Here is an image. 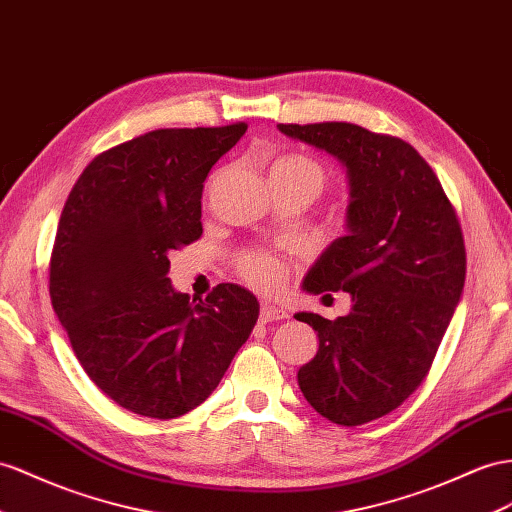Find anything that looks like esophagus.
<instances>
[{"instance_id": "34e87169", "label": "esophagus", "mask_w": 512, "mask_h": 512, "mask_svg": "<svg viewBox=\"0 0 512 512\" xmlns=\"http://www.w3.org/2000/svg\"><path fill=\"white\" fill-rule=\"evenodd\" d=\"M287 313L281 307H274L270 303H264L259 309V320L261 322H277V320H285Z\"/></svg>"}]
</instances>
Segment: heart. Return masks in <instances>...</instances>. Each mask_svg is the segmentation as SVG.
<instances>
[{"mask_svg":"<svg viewBox=\"0 0 512 512\" xmlns=\"http://www.w3.org/2000/svg\"><path fill=\"white\" fill-rule=\"evenodd\" d=\"M220 177L222 175H216L212 186H216ZM270 179L272 186H296L318 196L326 188L329 175H326L324 166L318 160H313V157L303 153H287L274 160L270 168ZM240 274L251 285L270 290V287H277L283 281V266L272 255L248 253L240 259Z\"/></svg>","mask_w":512,"mask_h":512,"instance_id":"heart-1","label":"heart"}]
</instances>
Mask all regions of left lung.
I'll use <instances>...</instances> for the list:
<instances>
[{
	"label": "left lung",
	"instance_id": "1",
	"mask_svg": "<svg viewBox=\"0 0 512 512\" xmlns=\"http://www.w3.org/2000/svg\"><path fill=\"white\" fill-rule=\"evenodd\" d=\"M346 166L348 233L311 266L303 290L348 292V316L296 313L318 331L298 385L322 417L361 426L424 381L465 285L463 231L435 170L409 142L352 123L277 125Z\"/></svg>",
	"mask_w": 512,
	"mask_h": 512
}]
</instances>
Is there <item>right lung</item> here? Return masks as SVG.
<instances>
[{"label": "right lung", "instance_id": "obj_1", "mask_svg": "<svg viewBox=\"0 0 512 512\" xmlns=\"http://www.w3.org/2000/svg\"><path fill=\"white\" fill-rule=\"evenodd\" d=\"M246 127L149 131L97 155L64 203L51 305L90 381L131 413L173 419L205 402L257 322L240 285L190 300L168 279V255L203 233L207 173Z\"/></svg>", "mask_w": 512, "mask_h": 512}]
</instances>
